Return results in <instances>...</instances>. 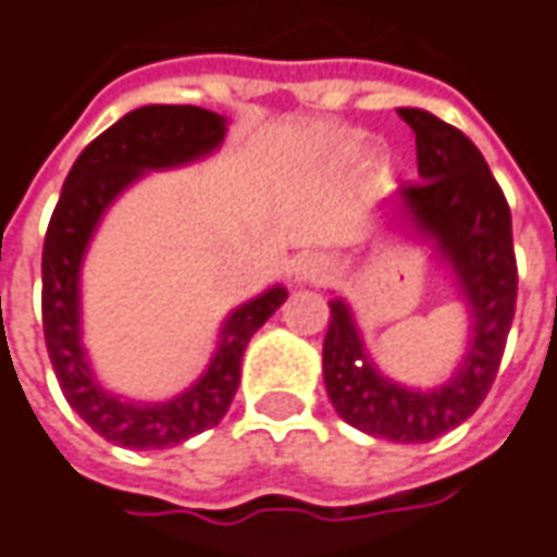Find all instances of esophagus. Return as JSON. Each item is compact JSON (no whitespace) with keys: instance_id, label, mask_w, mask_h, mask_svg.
I'll return each instance as SVG.
<instances>
[{"instance_id":"obj_1","label":"esophagus","mask_w":557,"mask_h":557,"mask_svg":"<svg viewBox=\"0 0 557 557\" xmlns=\"http://www.w3.org/2000/svg\"><path fill=\"white\" fill-rule=\"evenodd\" d=\"M330 272H333V263L324 255H309L297 263V278L300 282H324Z\"/></svg>"}]
</instances>
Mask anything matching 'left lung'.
<instances>
[{
  "mask_svg": "<svg viewBox=\"0 0 557 557\" xmlns=\"http://www.w3.org/2000/svg\"><path fill=\"white\" fill-rule=\"evenodd\" d=\"M416 133L421 182L403 184L400 199L418 233L461 278L473 309V339L458 375L436 391H409L375 373L343 300L330 302L324 336V385L330 403L358 431L394 443H431L476 412L500 370L516 315L519 267L512 214L485 157L458 126L431 111L397 109Z\"/></svg>",
  "mask_w": 557,
  "mask_h": 557,
  "instance_id": "1",
  "label": "left lung"
}]
</instances>
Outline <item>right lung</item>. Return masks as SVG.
<instances>
[{"label": "right lung", "mask_w": 557, "mask_h": 557, "mask_svg": "<svg viewBox=\"0 0 557 557\" xmlns=\"http://www.w3.org/2000/svg\"><path fill=\"white\" fill-rule=\"evenodd\" d=\"M224 139V117L197 106H145L96 136L69 169L41 251V324L57 382L69 406L99 436L126 448H166L214 428L239 388L242 351L257 327L287 300L285 287L236 309L221 330L212 367L169 403H126L96 385L78 330V270L84 248L109 202L145 169L209 154Z\"/></svg>", "instance_id": "1"}]
</instances>
